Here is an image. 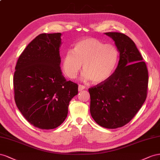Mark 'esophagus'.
Masks as SVG:
<instances>
[{
	"instance_id": "1",
	"label": "esophagus",
	"mask_w": 160,
	"mask_h": 160,
	"mask_svg": "<svg viewBox=\"0 0 160 160\" xmlns=\"http://www.w3.org/2000/svg\"><path fill=\"white\" fill-rule=\"evenodd\" d=\"M85 86L84 85H82V84H79L78 85V90L79 91H82V90L85 89Z\"/></svg>"
}]
</instances>
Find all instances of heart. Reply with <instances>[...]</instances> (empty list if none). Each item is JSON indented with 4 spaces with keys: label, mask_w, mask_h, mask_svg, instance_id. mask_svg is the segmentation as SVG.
Instances as JSON below:
<instances>
[{
    "label": "heart",
    "mask_w": 160,
    "mask_h": 160,
    "mask_svg": "<svg viewBox=\"0 0 160 160\" xmlns=\"http://www.w3.org/2000/svg\"><path fill=\"white\" fill-rule=\"evenodd\" d=\"M118 60V52L115 45L105 44L95 38L78 42L72 50H68L63 59L62 68L66 75L75 78L82 67V77L100 83L113 74Z\"/></svg>",
    "instance_id": "b5f03b06"
}]
</instances>
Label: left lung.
I'll list each match as a JSON object with an SVG mask.
<instances>
[{
  "instance_id": "8db88e82",
  "label": "left lung",
  "mask_w": 160,
  "mask_h": 160,
  "mask_svg": "<svg viewBox=\"0 0 160 160\" xmlns=\"http://www.w3.org/2000/svg\"><path fill=\"white\" fill-rule=\"evenodd\" d=\"M113 39L119 61L115 72L88 89L91 116L100 126L116 129L127 124L147 97L148 71L135 43L126 35L104 33Z\"/></svg>"
}]
</instances>
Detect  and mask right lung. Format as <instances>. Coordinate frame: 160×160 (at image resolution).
Listing matches in <instances>:
<instances>
[{
	"label": "right lung",
	"instance_id": "right-lung-1",
	"mask_svg": "<svg viewBox=\"0 0 160 160\" xmlns=\"http://www.w3.org/2000/svg\"><path fill=\"white\" fill-rule=\"evenodd\" d=\"M62 33H42L18 59L13 78L15 100L25 119L41 129H53L65 121L78 84L61 71Z\"/></svg>",
	"mask_w": 160,
	"mask_h": 160
}]
</instances>
